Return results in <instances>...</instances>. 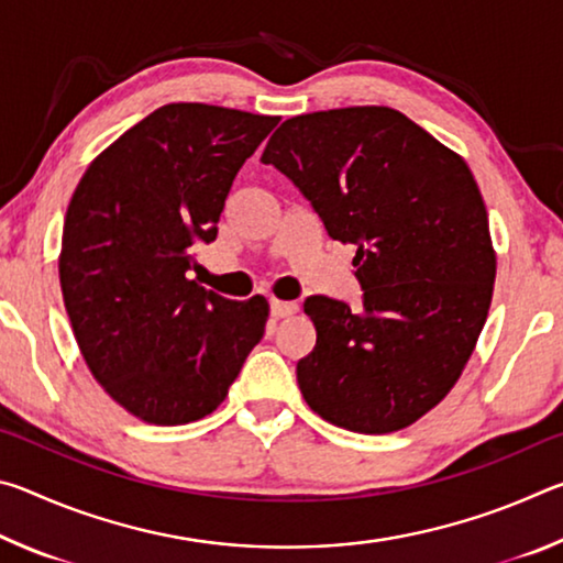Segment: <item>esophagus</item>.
<instances>
[{
	"mask_svg": "<svg viewBox=\"0 0 563 563\" xmlns=\"http://www.w3.org/2000/svg\"><path fill=\"white\" fill-rule=\"evenodd\" d=\"M298 310V305L295 302H288V300H278V298H271V316L273 318H288L292 316V312Z\"/></svg>",
	"mask_w": 563,
	"mask_h": 563,
	"instance_id": "obj_1",
	"label": "esophagus"
}]
</instances>
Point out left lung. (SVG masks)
Wrapping results in <instances>:
<instances>
[{
    "mask_svg": "<svg viewBox=\"0 0 563 563\" xmlns=\"http://www.w3.org/2000/svg\"><path fill=\"white\" fill-rule=\"evenodd\" d=\"M261 161L292 180L332 241L355 243L362 310L310 295L316 347L298 385L328 422L385 434L417 422L460 379L487 320L497 258L464 161L405 113H302Z\"/></svg>",
    "mask_w": 563,
    "mask_h": 563,
    "instance_id": "obj_1",
    "label": "left lung"
}]
</instances>
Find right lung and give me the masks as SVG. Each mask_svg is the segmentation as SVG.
<instances>
[{
	"label": "right lung",
	"mask_w": 563,
	"mask_h": 563,
	"mask_svg": "<svg viewBox=\"0 0 563 563\" xmlns=\"http://www.w3.org/2000/svg\"><path fill=\"white\" fill-rule=\"evenodd\" d=\"M275 123L166 103L113 141L74 190L59 261L66 312L91 375L148 424L211 415L263 338V295L228 300L188 271Z\"/></svg>",
	"instance_id": "1"
}]
</instances>
